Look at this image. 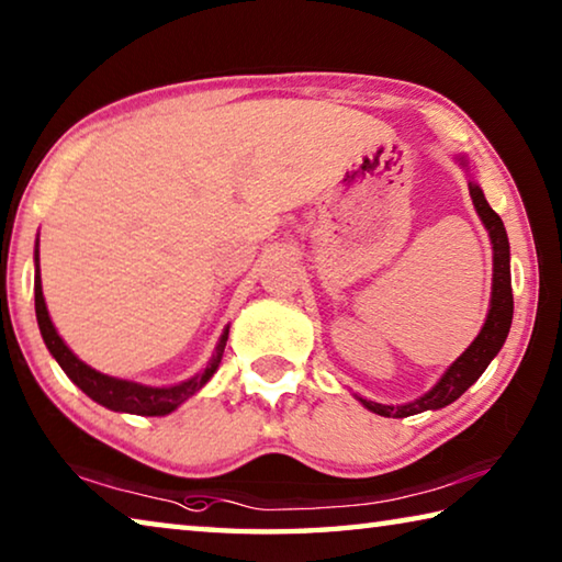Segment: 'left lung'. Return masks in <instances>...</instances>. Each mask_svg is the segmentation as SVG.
Here are the masks:
<instances>
[{
	"label": "left lung",
	"mask_w": 562,
	"mask_h": 562,
	"mask_svg": "<svg viewBox=\"0 0 562 562\" xmlns=\"http://www.w3.org/2000/svg\"><path fill=\"white\" fill-rule=\"evenodd\" d=\"M461 164L465 166V158H461ZM469 193H471V201L475 205V213H479L483 225H486V231L491 235V245H493V288H491L488 317H486V322H483L479 337L471 341V347L465 349L449 369H446L443 376L424 396H418L408 404H396V406L376 404V402H369V398L357 396L359 402L369 408V412H374L379 416L404 418V416H414L422 412H436V408L449 406L465 392V389L475 384V379L486 372L491 359L498 355L503 341H506V337H508L510 319H513L508 235H506V227H503V221L498 217V213L488 205L486 195H483L479 183H473L471 180Z\"/></svg>",
	"instance_id": "1"
}]
</instances>
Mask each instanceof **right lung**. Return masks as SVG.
Returning a JSON list of instances; mask_svg holds the SVG:
<instances>
[{"mask_svg":"<svg viewBox=\"0 0 562 562\" xmlns=\"http://www.w3.org/2000/svg\"><path fill=\"white\" fill-rule=\"evenodd\" d=\"M34 262H36L34 307H36V322H40L44 345L52 351V357L59 361V367L64 369L66 376H69L71 382L79 386L83 394L91 396L97 404L111 408V412H126V414H138V416H166L170 412H176V408L183 404L186 398L201 392V389L211 382V376L217 372V367H221L227 331H231V327H225V331L221 335V341H217V347H215V355L211 361H207L203 372H198L195 376H190V379H186V382H180L176 386H146L138 382H128V379H116V376L97 372V369L83 364V361L64 345L59 331H56L54 322L49 317V310H46L44 292H42L40 250H34Z\"/></svg>","mask_w":562,"mask_h":562,"instance_id":"1","label":"right lung"}]
</instances>
